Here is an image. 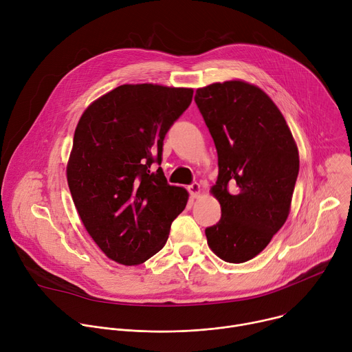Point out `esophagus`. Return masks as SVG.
<instances>
[{"label":"esophagus","instance_id":"34e87169","mask_svg":"<svg viewBox=\"0 0 352 352\" xmlns=\"http://www.w3.org/2000/svg\"><path fill=\"white\" fill-rule=\"evenodd\" d=\"M188 190H189L192 197H199L200 196V185L197 182H193L192 185H189Z\"/></svg>","mask_w":352,"mask_h":352}]
</instances>
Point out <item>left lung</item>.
Segmentation results:
<instances>
[{
  "label": "left lung",
  "instance_id": "obj_1",
  "mask_svg": "<svg viewBox=\"0 0 352 352\" xmlns=\"http://www.w3.org/2000/svg\"><path fill=\"white\" fill-rule=\"evenodd\" d=\"M195 102L219 156L210 192L221 219L205 230L208 243L224 262L243 263L262 252L289 214L298 147L273 100L252 83L199 87Z\"/></svg>",
  "mask_w": 352,
  "mask_h": 352
}]
</instances>
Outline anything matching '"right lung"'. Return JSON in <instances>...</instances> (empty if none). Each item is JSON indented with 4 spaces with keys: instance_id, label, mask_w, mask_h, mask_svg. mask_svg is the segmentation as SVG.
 I'll list each match as a JSON object with an SVG mask.
<instances>
[{
    "instance_id": "1",
    "label": "right lung",
    "mask_w": 352,
    "mask_h": 352,
    "mask_svg": "<svg viewBox=\"0 0 352 352\" xmlns=\"http://www.w3.org/2000/svg\"><path fill=\"white\" fill-rule=\"evenodd\" d=\"M193 89L153 83L121 85L82 114L67 179L78 214L111 261L135 266L166 245L189 193L168 185L163 140L189 107Z\"/></svg>"
}]
</instances>
